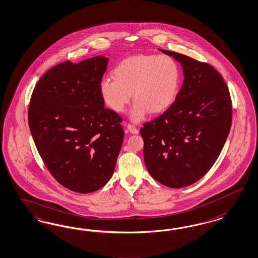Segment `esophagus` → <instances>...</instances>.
Returning <instances> with one entry per match:
<instances>
[{
    "instance_id": "34e87169",
    "label": "esophagus",
    "mask_w": 258,
    "mask_h": 258,
    "mask_svg": "<svg viewBox=\"0 0 258 258\" xmlns=\"http://www.w3.org/2000/svg\"><path fill=\"white\" fill-rule=\"evenodd\" d=\"M127 129H128V131H129V132L132 133V134H135V135L139 134V130L137 129V127H136V126L132 125V124H128V125H127Z\"/></svg>"
}]
</instances>
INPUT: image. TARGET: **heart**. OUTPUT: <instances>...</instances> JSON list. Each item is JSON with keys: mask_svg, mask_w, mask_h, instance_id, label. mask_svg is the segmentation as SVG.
Instances as JSON below:
<instances>
[{"mask_svg": "<svg viewBox=\"0 0 258 258\" xmlns=\"http://www.w3.org/2000/svg\"><path fill=\"white\" fill-rule=\"evenodd\" d=\"M115 77L100 82L103 102L112 110L122 112L133 98L130 118L139 122L148 112L166 110L176 98L180 69L175 59L161 54H138L121 60L114 69Z\"/></svg>", "mask_w": 258, "mask_h": 258, "instance_id": "heart-1", "label": "heart"}]
</instances>
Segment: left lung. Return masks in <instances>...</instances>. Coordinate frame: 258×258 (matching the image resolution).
I'll return each mask as SVG.
<instances>
[{"label":"left lung","mask_w":258,"mask_h":258,"mask_svg":"<svg viewBox=\"0 0 258 258\" xmlns=\"http://www.w3.org/2000/svg\"><path fill=\"white\" fill-rule=\"evenodd\" d=\"M183 69L175 101L140 129L149 173L172 188L194 184L211 169L227 140L232 102L223 78L213 67L182 53L159 49Z\"/></svg>","instance_id":"left-lung-1"}]
</instances>
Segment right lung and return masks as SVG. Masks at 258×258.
Segmentation results:
<instances>
[{
    "instance_id": "obj_1",
    "label": "right lung",
    "mask_w": 258,
    "mask_h": 258,
    "mask_svg": "<svg viewBox=\"0 0 258 258\" xmlns=\"http://www.w3.org/2000/svg\"><path fill=\"white\" fill-rule=\"evenodd\" d=\"M108 60L98 55L52 67L31 97L28 121L38 154L59 184L78 193L110 180L124 138L121 118L104 108L99 89Z\"/></svg>"
}]
</instances>
